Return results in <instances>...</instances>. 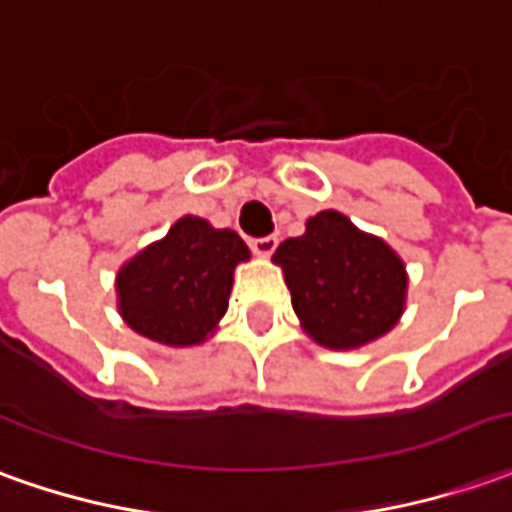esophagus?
<instances>
[{
	"label": "esophagus",
	"mask_w": 512,
	"mask_h": 512,
	"mask_svg": "<svg viewBox=\"0 0 512 512\" xmlns=\"http://www.w3.org/2000/svg\"><path fill=\"white\" fill-rule=\"evenodd\" d=\"M250 248L256 256H270L278 248L276 236H259V239H250Z\"/></svg>",
	"instance_id": "1"
}]
</instances>
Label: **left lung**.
Masks as SVG:
<instances>
[{
	"mask_svg": "<svg viewBox=\"0 0 512 512\" xmlns=\"http://www.w3.org/2000/svg\"><path fill=\"white\" fill-rule=\"evenodd\" d=\"M273 262L284 270L303 331L323 348L351 351L393 329L407 301V270L384 239L340 211L309 217Z\"/></svg>",
	"mask_w": 512,
	"mask_h": 512,
	"instance_id": "8db88e82",
	"label": "left lung"
}]
</instances>
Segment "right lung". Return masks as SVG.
I'll list each match as a JSON object with an SVG mask.
<instances>
[{"instance_id":"obj_1","label":"right lung","mask_w":512,"mask_h":512,"mask_svg":"<svg viewBox=\"0 0 512 512\" xmlns=\"http://www.w3.org/2000/svg\"><path fill=\"white\" fill-rule=\"evenodd\" d=\"M248 259L236 231L186 214L116 273L119 315L153 343H203L228 309L234 267Z\"/></svg>"}]
</instances>
